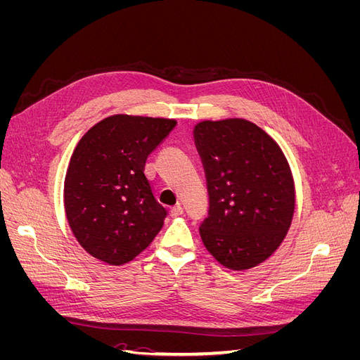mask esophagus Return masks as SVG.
<instances>
[{"label": "esophagus", "instance_id": "1", "mask_svg": "<svg viewBox=\"0 0 360 360\" xmlns=\"http://www.w3.org/2000/svg\"><path fill=\"white\" fill-rule=\"evenodd\" d=\"M169 213H171V216H172V217H177V216L183 214V207H181L180 204H177V205H174V207H171V210H169Z\"/></svg>", "mask_w": 360, "mask_h": 360}]
</instances>
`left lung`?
Segmentation results:
<instances>
[{
    "label": "left lung",
    "mask_w": 360,
    "mask_h": 360,
    "mask_svg": "<svg viewBox=\"0 0 360 360\" xmlns=\"http://www.w3.org/2000/svg\"><path fill=\"white\" fill-rule=\"evenodd\" d=\"M193 138L210 201L202 243L228 269L255 267L291 225L296 195L288 162L274 138L243 118L205 120Z\"/></svg>",
    "instance_id": "8db88e82"
}]
</instances>
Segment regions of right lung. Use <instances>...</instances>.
Wrapping results in <instances>:
<instances>
[{
    "label": "right lung",
    "instance_id": "obj_1",
    "mask_svg": "<svg viewBox=\"0 0 360 360\" xmlns=\"http://www.w3.org/2000/svg\"><path fill=\"white\" fill-rule=\"evenodd\" d=\"M176 124L117 114L94 124L76 146L64 180V209L76 240L94 258L129 263L160 231L168 212L144 169Z\"/></svg>",
    "mask_w": 360,
    "mask_h": 360
}]
</instances>
